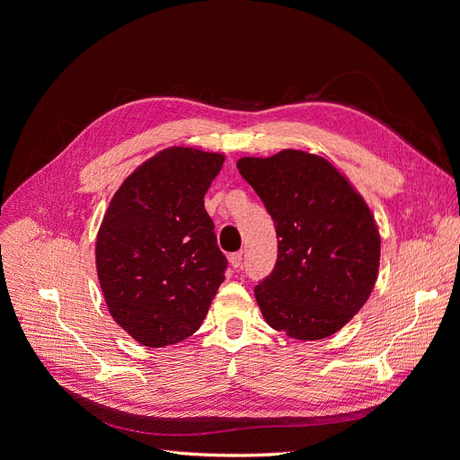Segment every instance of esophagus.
Returning <instances> with one entry per match:
<instances>
[{
  "instance_id": "esophagus-1",
  "label": "esophagus",
  "mask_w": 460,
  "mask_h": 460,
  "mask_svg": "<svg viewBox=\"0 0 460 460\" xmlns=\"http://www.w3.org/2000/svg\"><path fill=\"white\" fill-rule=\"evenodd\" d=\"M230 264H232V268L234 270H239L243 266V254L242 252H234V254H230Z\"/></svg>"
}]
</instances>
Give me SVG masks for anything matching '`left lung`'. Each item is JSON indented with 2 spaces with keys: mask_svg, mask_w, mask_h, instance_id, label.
<instances>
[{
  "mask_svg": "<svg viewBox=\"0 0 460 460\" xmlns=\"http://www.w3.org/2000/svg\"><path fill=\"white\" fill-rule=\"evenodd\" d=\"M237 170L271 215L273 271L254 296L266 322L299 341L333 335L375 288L380 235L361 196L318 155L284 149L243 157Z\"/></svg>",
  "mask_w": 460,
  "mask_h": 460,
  "instance_id": "1",
  "label": "left lung"
}]
</instances>
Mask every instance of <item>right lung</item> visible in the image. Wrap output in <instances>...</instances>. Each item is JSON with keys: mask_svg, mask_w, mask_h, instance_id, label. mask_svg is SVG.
Returning a JSON list of instances; mask_svg holds the SVG:
<instances>
[{"mask_svg": "<svg viewBox=\"0 0 460 460\" xmlns=\"http://www.w3.org/2000/svg\"><path fill=\"white\" fill-rule=\"evenodd\" d=\"M225 157L170 147L114 194L97 235V273L108 311L144 346L181 342L202 325L225 280L204 196Z\"/></svg>", "mask_w": 460, "mask_h": 460, "instance_id": "obj_1", "label": "right lung"}]
</instances>
